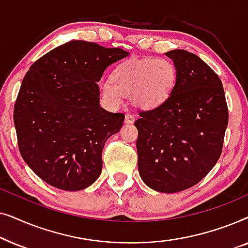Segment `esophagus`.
<instances>
[{"label": "esophagus", "mask_w": 248, "mask_h": 248, "mask_svg": "<svg viewBox=\"0 0 248 248\" xmlns=\"http://www.w3.org/2000/svg\"><path fill=\"white\" fill-rule=\"evenodd\" d=\"M134 121H135V118L133 115L127 114L126 116H125V124H133Z\"/></svg>", "instance_id": "esophagus-1"}]
</instances>
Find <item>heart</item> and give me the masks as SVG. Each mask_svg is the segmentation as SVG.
I'll list each match as a JSON object with an SVG mask.
<instances>
[{"label":"heart","mask_w":248,"mask_h":248,"mask_svg":"<svg viewBox=\"0 0 248 248\" xmlns=\"http://www.w3.org/2000/svg\"><path fill=\"white\" fill-rule=\"evenodd\" d=\"M175 82L172 64L165 59L131 60L114 71L111 79L101 80V96L108 104L118 106L124 96H132L134 104L152 108L164 103Z\"/></svg>","instance_id":"heart-1"}]
</instances>
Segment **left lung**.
<instances>
[{
    "label": "left lung",
    "instance_id": "8db88e82",
    "mask_svg": "<svg viewBox=\"0 0 248 248\" xmlns=\"http://www.w3.org/2000/svg\"><path fill=\"white\" fill-rule=\"evenodd\" d=\"M176 81L169 97L135 121L142 181L161 193L184 191L203 179L221 155L228 107L221 80L184 49L166 53Z\"/></svg>",
    "mask_w": 248,
    "mask_h": 248
}]
</instances>
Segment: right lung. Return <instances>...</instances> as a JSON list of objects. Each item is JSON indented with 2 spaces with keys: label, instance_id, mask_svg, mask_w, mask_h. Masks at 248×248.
<instances>
[{
  "label": "right lung",
  "instance_id": "add662e5",
  "mask_svg": "<svg viewBox=\"0 0 248 248\" xmlns=\"http://www.w3.org/2000/svg\"><path fill=\"white\" fill-rule=\"evenodd\" d=\"M127 55L122 48L71 40L26 73L13 113L18 145L26 164L47 184L80 191L99 177L105 142L121 130L125 116L100 107L97 82Z\"/></svg>",
  "mask_w": 248,
  "mask_h": 248
}]
</instances>
